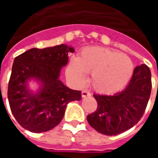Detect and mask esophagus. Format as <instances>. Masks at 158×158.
Listing matches in <instances>:
<instances>
[{
	"instance_id": "esophagus-1",
	"label": "esophagus",
	"mask_w": 158,
	"mask_h": 158,
	"mask_svg": "<svg viewBox=\"0 0 158 158\" xmlns=\"http://www.w3.org/2000/svg\"><path fill=\"white\" fill-rule=\"evenodd\" d=\"M81 95H82V97H85V96H90L89 92V91H87V90H83L82 92H81Z\"/></svg>"
}]
</instances>
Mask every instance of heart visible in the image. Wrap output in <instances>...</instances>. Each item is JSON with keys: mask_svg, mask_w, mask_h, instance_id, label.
<instances>
[{"mask_svg": "<svg viewBox=\"0 0 158 158\" xmlns=\"http://www.w3.org/2000/svg\"><path fill=\"white\" fill-rule=\"evenodd\" d=\"M134 64L128 56L105 47H88L70 60L67 74L79 85L91 73L90 85L101 94L110 95L123 89L131 79Z\"/></svg>", "mask_w": 158, "mask_h": 158, "instance_id": "obj_1", "label": "heart"}]
</instances>
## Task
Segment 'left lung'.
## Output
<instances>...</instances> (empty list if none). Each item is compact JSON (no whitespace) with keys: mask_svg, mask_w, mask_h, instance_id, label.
<instances>
[{"mask_svg":"<svg viewBox=\"0 0 158 158\" xmlns=\"http://www.w3.org/2000/svg\"><path fill=\"white\" fill-rule=\"evenodd\" d=\"M152 91V74L145 64L137 66L129 85L113 96L97 95V108L87 116L89 125L101 134L116 135L131 129L142 118Z\"/></svg>","mask_w":158,"mask_h":158,"instance_id":"8db88e82","label":"left lung"}]
</instances>
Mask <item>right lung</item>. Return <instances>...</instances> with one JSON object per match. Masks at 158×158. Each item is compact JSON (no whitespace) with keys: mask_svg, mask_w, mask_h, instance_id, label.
<instances>
[{"mask_svg":"<svg viewBox=\"0 0 158 158\" xmlns=\"http://www.w3.org/2000/svg\"><path fill=\"white\" fill-rule=\"evenodd\" d=\"M67 45L32 48L14 59L8 83L7 97L13 116L23 128L34 133L53 129L62 121L68 103L81 99V91L69 89L59 79L69 62ZM41 83L38 93L27 89V82Z\"/></svg>","mask_w":158,"mask_h":158,"instance_id":"add662e5","label":"right lung"}]
</instances>
